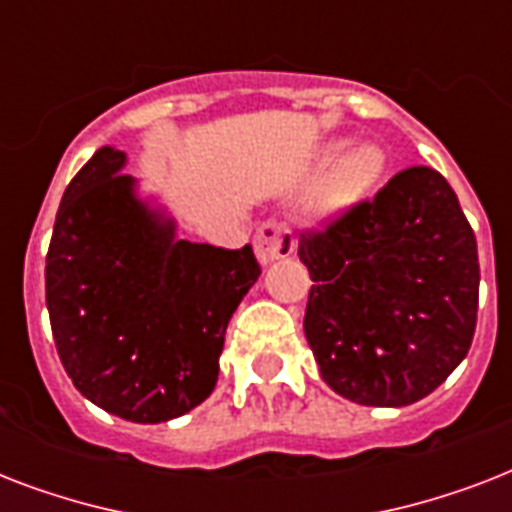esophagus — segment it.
<instances>
[{
  "instance_id": "34e87169",
  "label": "esophagus",
  "mask_w": 512,
  "mask_h": 512,
  "mask_svg": "<svg viewBox=\"0 0 512 512\" xmlns=\"http://www.w3.org/2000/svg\"><path fill=\"white\" fill-rule=\"evenodd\" d=\"M295 252V236L287 225L281 223H263L255 233V255L263 265L287 257Z\"/></svg>"
}]
</instances>
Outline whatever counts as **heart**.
<instances>
[{
    "label": "heart",
    "instance_id": "heart-1",
    "mask_svg": "<svg viewBox=\"0 0 512 512\" xmlns=\"http://www.w3.org/2000/svg\"><path fill=\"white\" fill-rule=\"evenodd\" d=\"M332 148H327L321 159H329ZM319 159V162H321ZM385 172V154L372 143L348 148L329 162L321 183L313 191V209L319 215H335L356 199H361Z\"/></svg>",
    "mask_w": 512,
    "mask_h": 512
}]
</instances>
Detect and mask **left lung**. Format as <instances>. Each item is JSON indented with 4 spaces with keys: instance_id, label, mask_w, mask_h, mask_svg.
Wrapping results in <instances>:
<instances>
[{
    "instance_id": "8db88e82",
    "label": "left lung",
    "mask_w": 512,
    "mask_h": 512,
    "mask_svg": "<svg viewBox=\"0 0 512 512\" xmlns=\"http://www.w3.org/2000/svg\"><path fill=\"white\" fill-rule=\"evenodd\" d=\"M297 255L313 287L305 337L348 401L409 406L468 356L478 313L476 233L441 172L409 167Z\"/></svg>"
}]
</instances>
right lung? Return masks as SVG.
Wrapping results in <instances>:
<instances>
[{
	"label": "right lung",
	"instance_id": "obj_1",
	"mask_svg": "<svg viewBox=\"0 0 512 512\" xmlns=\"http://www.w3.org/2000/svg\"><path fill=\"white\" fill-rule=\"evenodd\" d=\"M127 154L95 151L68 183L44 289L63 369L92 404L156 425L215 390L225 327L260 276L252 247L177 239L135 193Z\"/></svg>",
	"mask_w": 512,
	"mask_h": 512
}]
</instances>
